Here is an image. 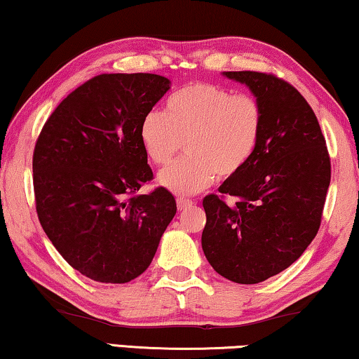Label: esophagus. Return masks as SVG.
Masks as SVG:
<instances>
[{
	"label": "esophagus",
	"mask_w": 359,
	"mask_h": 359,
	"mask_svg": "<svg viewBox=\"0 0 359 359\" xmlns=\"http://www.w3.org/2000/svg\"><path fill=\"white\" fill-rule=\"evenodd\" d=\"M191 204H193L191 199H188V198H177V209H179V210L188 209Z\"/></svg>",
	"instance_id": "esophagus-1"
}]
</instances>
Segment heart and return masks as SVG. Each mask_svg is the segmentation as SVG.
<instances>
[{"mask_svg":"<svg viewBox=\"0 0 359 359\" xmlns=\"http://www.w3.org/2000/svg\"><path fill=\"white\" fill-rule=\"evenodd\" d=\"M263 109L252 95L198 82L168 98L166 112L150 111L141 123L145 154L166 165L187 142V155L158 174V184L175 194H194L244 168L257 147Z\"/></svg>","mask_w":359,"mask_h":359,"instance_id":"heart-1","label":"heart"}]
</instances>
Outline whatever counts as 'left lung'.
Masks as SVG:
<instances>
[{
  "instance_id": "8db88e82",
  "label": "left lung",
  "mask_w": 359,
  "mask_h": 359,
  "mask_svg": "<svg viewBox=\"0 0 359 359\" xmlns=\"http://www.w3.org/2000/svg\"><path fill=\"white\" fill-rule=\"evenodd\" d=\"M263 109L257 147L247 165L203 199V250L218 274L259 283L301 257L318 233L331 161L312 107L274 74L226 71ZM229 197V200L226 198Z\"/></svg>"
}]
</instances>
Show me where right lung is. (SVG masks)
<instances>
[{"label":"right lung","mask_w":359,"mask_h":359,"mask_svg":"<svg viewBox=\"0 0 359 359\" xmlns=\"http://www.w3.org/2000/svg\"><path fill=\"white\" fill-rule=\"evenodd\" d=\"M171 81L158 74H100L60 102L34 145L33 185L42 229L85 277L126 283L141 276L175 215L166 188L135 194L154 179L141 123Z\"/></svg>","instance_id":"add662e5"}]
</instances>
